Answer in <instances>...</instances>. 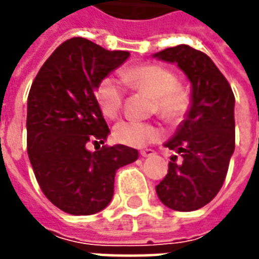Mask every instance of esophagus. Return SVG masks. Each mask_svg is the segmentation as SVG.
I'll list each match as a JSON object with an SVG mask.
<instances>
[{"mask_svg":"<svg viewBox=\"0 0 259 259\" xmlns=\"http://www.w3.org/2000/svg\"><path fill=\"white\" fill-rule=\"evenodd\" d=\"M140 155H141V157H151V155H154V150H151V148H146V150H141Z\"/></svg>","mask_w":259,"mask_h":259,"instance_id":"esophagus-1","label":"esophagus"}]
</instances>
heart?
Listing matches in <instances>:
<instances>
[{
  "instance_id": "obj_1",
  "label": "heart",
  "mask_w": 259,
  "mask_h": 259,
  "mask_svg": "<svg viewBox=\"0 0 259 259\" xmlns=\"http://www.w3.org/2000/svg\"><path fill=\"white\" fill-rule=\"evenodd\" d=\"M122 81L130 90L146 91L154 97V111L166 120H178L189 108V96L178 84L176 74L165 66L155 64L137 65L120 74ZM122 81L113 76L102 77L96 85V98L102 113L116 118L122 112L124 89ZM162 130L151 122L123 120L113 127V139L130 147H144L161 139Z\"/></svg>"
}]
</instances>
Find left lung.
Instances as JSON below:
<instances>
[{
  "mask_svg": "<svg viewBox=\"0 0 259 259\" xmlns=\"http://www.w3.org/2000/svg\"><path fill=\"white\" fill-rule=\"evenodd\" d=\"M155 57L178 64L193 85V104L178 133L165 146L174 155L155 187L163 205L200 209L219 193L234 151V94L226 77L202 51L180 44Z\"/></svg>",
  "mask_w": 259,
  "mask_h": 259,
  "instance_id": "8db88e82",
  "label": "left lung"
}]
</instances>
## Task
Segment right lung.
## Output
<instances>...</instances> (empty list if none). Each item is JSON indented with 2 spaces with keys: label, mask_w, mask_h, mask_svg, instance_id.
<instances>
[{
  "label": "right lung",
  "mask_w": 259,
  "mask_h": 259,
  "mask_svg": "<svg viewBox=\"0 0 259 259\" xmlns=\"http://www.w3.org/2000/svg\"><path fill=\"white\" fill-rule=\"evenodd\" d=\"M83 37L62 42L44 62L27 97V154L44 195L64 212L91 215L113 195L115 174L135 162V148L107 146L97 83L127 59ZM89 144L97 146L89 152ZM103 147L99 148V144Z\"/></svg>",
  "instance_id": "1"
}]
</instances>
